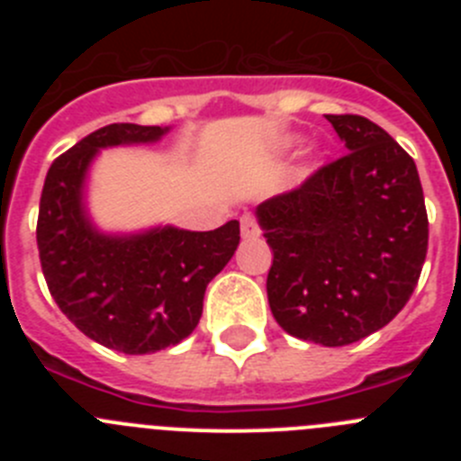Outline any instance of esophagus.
Segmentation results:
<instances>
[{
    "label": "esophagus",
    "mask_w": 461,
    "mask_h": 461,
    "mask_svg": "<svg viewBox=\"0 0 461 461\" xmlns=\"http://www.w3.org/2000/svg\"><path fill=\"white\" fill-rule=\"evenodd\" d=\"M240 230H242V238L247 240H254L260 235L258 223H256V219L251 214H242V219H240Z\"/></svg>",
    "instance_id": "34e87169"
}]
</instances>
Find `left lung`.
<instances>
[{
	"label": "left lung",
	"mask_w": 461,
	"mask_h": 461,
	"mask_svg": "<svg viewBox=\"0 0 461 461\" xmlns=\"http://www.w3.org/2000/svg\"><path fill=\"white\" fill-rule=\"evenodd\" d=\"M348 152L260 203L267 300L297 339L348 346L388 325L420 279L429 221L415 161L362 115H325Z\"/></svg>",
	"instance_id": "1"
}]
</instances>
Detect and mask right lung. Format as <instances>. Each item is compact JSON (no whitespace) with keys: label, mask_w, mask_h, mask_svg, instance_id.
Returning a JSON list of instances; mask_svg holds the SVG:
<instances>
[{"label":"right lung","mask_w":461,"mask_h":461,"mask_svg":"<svg viewBox=\"0 0 461 461\" xmlns=\"http://www.w3.org/2000/svg\"><path fill=\"white\" fill-rule=\"evenodd\" d=\"M168 129L108 124L52 161L41 191L36 244L57 307L89 339L142 356L180 344L201 321L205 288L240 244V223L217 230L154 228L99 233L83 210V182L101 148L152 142Z\"/></svg>","instance_id":"add662e5"}]
</instances>
